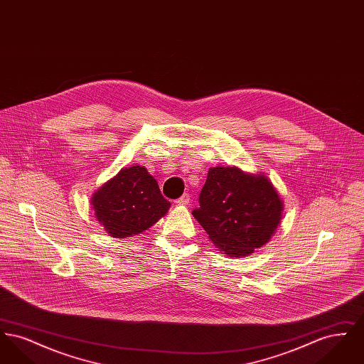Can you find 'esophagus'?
<instances>
[{
  "instance_id": "1",
  "label": "esophagus",
  "mask_w": 364,
  "mask_h": 364,
  "mask_svg": "<svg viewBox=\"0 0 364 364\" xmlns=\"http://www.w3.org/2000/svg\"><path fill=\"white\" fill-rule=\"evenodd\" d=\"M176 203H177V205H183V206L188 205V203H190V193H184V195H181V196L176 200Z\"/></svg>"
}]
</instances>
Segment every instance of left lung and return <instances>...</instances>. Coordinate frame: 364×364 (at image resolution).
<instances>
[{"label": "left lung", "instance_id": "obj_1", "mask_svg": "<svg viewBox=\"0 0 364 364\" xmlns=\"http://www.w3.org/2000/svg\"><path fill=\"white\" fill-rule=\"evenodd\" d=\"M282 202L263 176L237 168H211L192 211L214 245L240 258L270 240L281 220Z\"/></svg>", "mask_w": 364, "mask_h": 364}]
</instances>
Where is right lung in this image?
Segmentation results:
<instances>
[{
    "instance_id": "right-lung-1",
    "label": "right lung",
    "mask_w": 364,
    "mask_h": 364,
    "mask_svg": "<svg viewBox=\"0 0 364 364\" xmlns=\"http://www.w3.org/2000/svg\"><path fill=\"white\" fill-rule=\"evenodd\" d=\"M95 217L113 237L138 235L168 211L156 178L143 166L122 169L94 193Z\"/></svg>"
}]
</instances>
